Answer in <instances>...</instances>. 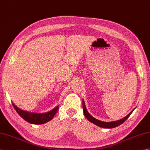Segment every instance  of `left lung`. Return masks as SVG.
<instances>
[{
	"instance_id": "obj_1",
	"label": "left lung",
	"mask_w": 150,
	"mask_h": 150,
	"mask_svg": "<svg viewBox=\"0 0 150 150\" xmlns=\"http://www.w3.org/2000/svg\"><path fill=\"white\" fill-rule=\"evenodd\" d=\"M82 105H83V114H84V115H85V117H86V118L88 120L93 123V124L99 126V127H103V128H107V129H111V128L116 127L123 124V123H124L127 120V119L129 117L130 115H131V113L133 112V111L134 110V109L132 111H131V112L129 113V114H128L124 118L120 119V120H117V121H113V122H102V121L99 120H98V119L94 118L93 116H91V115L89 114V113L87 112L86 105H85V103H84L83 100L82 101Z\"/></svg>"
}]
</instances>
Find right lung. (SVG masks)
<instances>
[{
  "mask_svg": "<svg viewBox=\"0 0 150 150\" xmlns=\"http://www.w3.org/2000/svg\"><path fill=\"white\" fill-rule=\"evenodd\" d=\"M12 104L19 115L25 120L32 124H43L46 122H48L52 120L59 109V106H57L56 108L46 113H30L18 108L13 103H12Z\"/></svg>",
  "mask_w": 150,
  "mask_h": 150,
  "instance_id": "add662e5",
  "label": "right lung"
}]
</instances>
